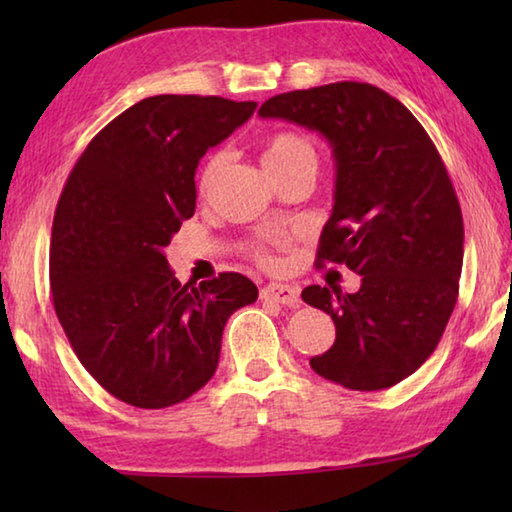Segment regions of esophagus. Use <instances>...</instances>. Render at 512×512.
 I'll return each instance as SVG.
<instances>
[{
	"label": "esophagus",
	"mask_w": 512,
	"mask_h": 512,
	"mask_svg": "<svg viewBox=\"0 0 512 512\" xmlns=\"http://www.w3.org/2000/svg\"><path fill=\"white\" fill-rule=\"evenodd\" d=\"M262 298L266 300H273V302H280L284 307H298L300 302V291L296 287H289V284H266L262 289Z\"/></svg>",
	"instance_id": "34e87169"
}]
</instances>
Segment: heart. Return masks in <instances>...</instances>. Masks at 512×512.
I'll return each instance as SVG.
<instances>
[{
	"label": "heart",
	"instance_id": "heart-1",
	"mask_svg": "<svg viewBox=\"0 0 512 512\" xmlns=\"http://www.w3.org/2000/svg\"><path fill=\"white\" fill-rule=\"evenodd\" d=\"M223 162V153H210L201 164V171H198L196 178V187L198 194H207L214 183L216 173H219V167ZM262 164L268 171V176L275 178L284 171H291L296 167H316V151L305 137L298 133H289V131H280L268 135L264 144H262ZM282 239H275V246H282ZM255 255L259 262H271V253H268L266 246H257Z\"/></svg>",
	"mask_w": 512,
	"mask_h": 512
}]
</instances>
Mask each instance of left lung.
<instances>
[{"instance_id": "1", "label": "left lung", "mask_w": 512, "mask_h": 512, "mask_svg": "<svg viewBox=\"0 0 512 512\" xmlns=\"http://www.w3.org/2000/svg\"><path fill=\"white\" fill-rule=\"evenodd\" d=\"M262 117L318 131L336 160L334 210L316 266L345 264L357 293L311 284L336 341L309 366L350 391L400 384L431 357L458 298L463 214L436 144L406 106L370 83L277 94Z\"/></svg>"}]
</instances>
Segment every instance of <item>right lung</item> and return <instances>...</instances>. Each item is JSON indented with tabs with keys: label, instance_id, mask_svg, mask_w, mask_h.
Listing matches in <instances>:
<instances>
[{
	"label": "right lung",
	"instance_id": "right-lung-1",
	"mask_svg": "<svg viewBox=\"0 0 512 512\" xmlns=\"http://www.w3.org/2000/svg\"><path fill=\"white\" fill-rule=\"evenodd\" d=\"M255 108L198 94L142 99L92 137L58 198L56 316L83 368L137 409L201 391L219 366L225 320L257 300L241 273L180 284L162 253L194 216L198 160Z\"/></svg>",
	"mask_w": 512,
	"mask_h": 512
}]
</instances>
